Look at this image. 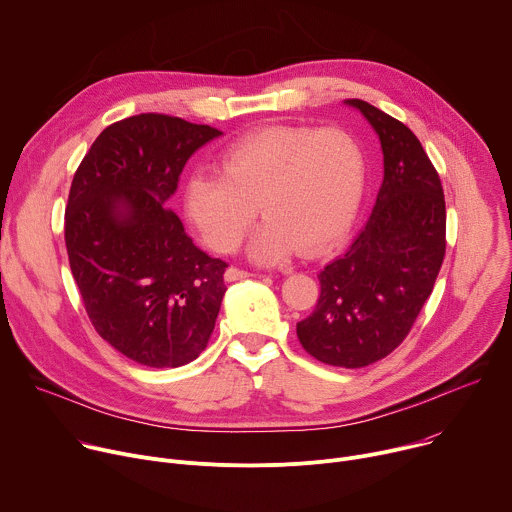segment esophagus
I'll return each instance as SVG.
<instances>
[{"mask_svg": "<svg viewBox=\"0 0 512 512\" xmlns=\"http://www.w3.org/2000/svg\"><path fill=\"white\" fill-rule=\"evenodd\" d=\"M250 276H256V274H252V272H248V270H242V268H236V266H230L225 270V280H242V278H250Z\"/></svg>", "mask_w": 512, "mask_h": 512, "instance_id": "1", "label": "esophagus"}]
</instances>
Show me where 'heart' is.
Instances as JSON below:
<instances>
[{
  "label": "heart",
  "instance_id": "b5f03b06",
  "mask_svg": "<svg viewBox=\"0 0 512 512\" xmlns=\"http://www.w3.org/2000/svg\"><path fill=\"white\" fill-rule=\"evenodd\" d=\"M219 173H195L185 209L203 240L234 252L260 213L266 223L250 244L258 262H278L299 250L317 256L350 225L364 187V156L339 128L268 126L219 156Z\"/></svg>",
  "mask_w": 512,
  "mask_h": 512
}]
</instances>
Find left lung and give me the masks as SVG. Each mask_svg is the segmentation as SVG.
I'll list each match as a JSON object with an SVG mask.
<instances>
[{
	"label": "left lung",
	"instance_id": "1",
	"mask_svg": "<svg viewBox=\"0 0 512 512\" xmlns=\"http://www.w3.org/2000/svg\"><path fill=\"white\" fill-rule=\"evenodd\" d=\"M346 103L380 138L384 181L364 230L321 270V295L297 337L323 364L364 368L403 344L433 291L445 256V199L433 162L403 122L362 99Z\"/></svg>",
	"mask_w": 512,
	"mask_h": 512
}]
</instances>
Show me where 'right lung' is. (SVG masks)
<instances>
[{
    "label": "right lung",
    "instance_id": "add662e5",
    "mask_svg": "<svg viewBox=\"0 0 512 512\" xmlns=\"http://www.w3.org/2000/svg\"><path fill=\"white\" fill-rule=\"evenodd\" d=\"M217 128L164 113L107 126L69 191L65 244L95 331L150 368L193 362L215 327L227 262L211 258L168 209L191 154Z\"/></svg>",
    "mask_w": 512,
    "mask_h": 512
}]
</instances>
